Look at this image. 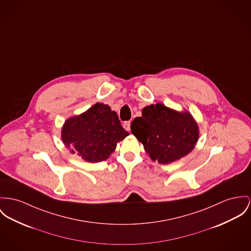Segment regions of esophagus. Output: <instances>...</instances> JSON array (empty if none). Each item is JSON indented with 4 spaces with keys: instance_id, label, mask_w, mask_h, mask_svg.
<instances>
[{
    "instance_id": "esophagus-1",
    "label": "esophagus",
    "mask_w": 251,
    "mask_h": 251,
    "mask_svg": "<svg viewBox=\"0 0 251 251\" xmlns=\"http://www.w3.org/2000/svg\"><path fill=\"white\" fill-rule=\"evenodd\" d=\"M123 127L126 131H130L131 130V122L130 121H125L123 123Z\"/></svg>"
}]
</instances>
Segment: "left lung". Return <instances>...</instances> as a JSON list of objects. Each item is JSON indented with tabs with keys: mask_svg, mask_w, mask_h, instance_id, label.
<instances>
[{
	"mask_svg": "<svg viewBox=\"0 0 251 251\" xmlns=\"http://www.w3.org/2000/svg\"><path fill=\"white\" fill-rule=\"evenodd\" d=\"M131 129L151 159L161 164L189 154L199 138V127L190 113H179L160 103L144 107Z\"/></svg>",
	"mask_w": 251,
	"mask_h": 251,
	"instance_id": "obj_1",
	"label": "left lung"
}]
</instances>
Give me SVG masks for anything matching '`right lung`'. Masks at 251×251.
<instances>
[{
	"label": "right lung",
	"mask_w": 251,
	"mask_h": 251,
	"mask_svg": "<svg viewBox=\"0 0 251 251\" xmlns=\"http://www.w3.org/2000/svg\"><path fill=\"white\" fill-rule=\"evenodd\" d=\"M61 135L73 154L88 162H100L114 153L116 143L129 133L121 126L116 112L108 105L97 103L85 113L67 119Z\"/></svg>",
	"instance_id": "right-lung-1"
}]
</instances>
